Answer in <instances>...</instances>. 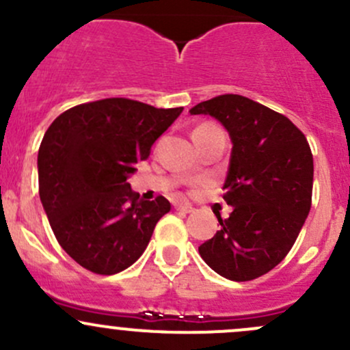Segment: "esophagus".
I'll use <instances>...</instances> for the list:
<instances>
[{"label":"esophagus","instance_id":"esophagus-1","mask_svg":"<svg viewBox=\"0 0 350 350\" xmlns=\"http://www.w3.org/2000/svg\"><path fill=\"white\" fill-rule=\"evenodd\" d=\"M174 208L181 213H191L193 211V206L191 204H183V203H174Z\"/></svg>","mask_w":350,"mask_h":350}]
</instances>
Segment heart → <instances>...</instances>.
<instances>
[{"label":"heart","mask_w":350,"mask_h":350,"mask_svg":"<svg viewBox=\"0 0 350 350\" xmlns=\"http://www.w3.org/2000/svg\"><path fill=\"white\" fill-rule=\"evenodd\" d=\"M208 127H213V126H201V127H198L196 131H201V129H208Z\"/></svg>","instance_id":"obj_1"}]
</instances>
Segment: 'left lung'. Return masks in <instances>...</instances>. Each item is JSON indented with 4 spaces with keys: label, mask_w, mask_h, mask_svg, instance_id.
Segmentation results:
<instances>
[{
    "label": "left lung",
    "mask_w": 350,
    "mask_h": 350,
    "mask_svg": "<svg viewBox=\"0 0 350 350\" xmlns=\"http://www.w3.org/2000/svg\"><path fill=\"white\" fill-rule=\"evenodd\" d=\"M226 129L231 156L224 179L226 219L200 246L201 258L228 280L268 273L290 252L312 204L314 157L301 132L282 113L243 95H219L189 110Z\"/></svg>",
    "instance_id": "1"
}]
</instances>
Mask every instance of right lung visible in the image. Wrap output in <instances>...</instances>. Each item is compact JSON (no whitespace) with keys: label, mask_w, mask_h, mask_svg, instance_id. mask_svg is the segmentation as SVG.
<instances>
[{"label":"right lung","mask_w":350,"mask_h":350,"mask_svg":"<svg viewBox=\"0 0 350 350\" xmlns=\"http://www.w3.org/2000/svg\"><path fill=\"white\" fill-rule=\"evenodd\" d=\"M181 112L104 98L65 110L45 132L40 200L60 246L83 268L113 275L144 253L171 203L141 200L127 179Z\"/></svg>","instance_id":"right-lung-1"}]
</instances>
